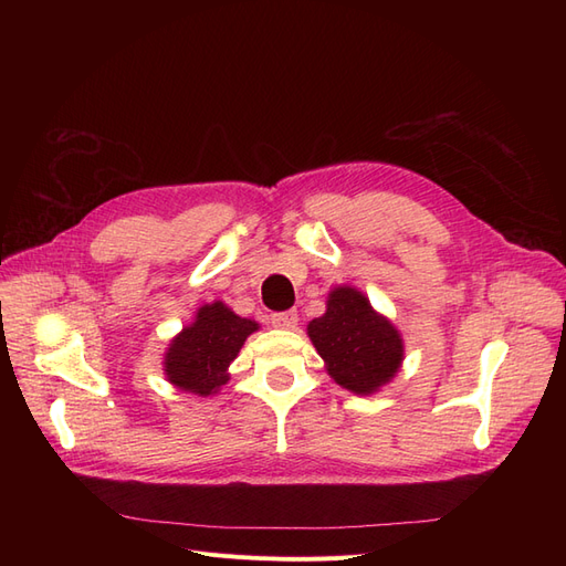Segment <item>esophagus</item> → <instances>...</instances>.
<instances>
[{"mask_svg":"<svg viewBox=\"0 0 566 566\" xmlns=\"http://www.w3.org/2000/svg\"><path fill=\"white\" fill-rule=\"evenodd\" d=\"M271 325H276V328H295L297 325V312H273L271 314Z\"/></svg>","mask_w":566,"mask_h":566,"instance_id":"obj_1","label":"esophagus"}]
</instances>
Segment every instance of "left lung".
Here are the masks:
<instances>
[{
    "instance_id": "obj_1",
    "label": "left lung",
    "mask_w": 566,
    "mask_h": 566,
    "mask_svg": "<svg viewBox=\"0 0 566 566\" xmlns=\"http://www.w3.org/2000/svg\"><path fill=\"white\" fill-rule=\"evenodd\" d=\"M310 337L331 378L356 394H370L399 370L403 345L394 325L373 312L354 287L331 293L328 310L310 323Z\"/></svg>"
}]
</instances>
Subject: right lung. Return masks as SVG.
I'll list each match as a JSON object with an SVG mask.
<instances>
[{
    "mask_svg": "<svg viewBox=\"0 0 566 566\" xmlns=\"http://www.w3.org/2000/svg\"><path fill=\"white\" fill-rule=\"evenodd\" d=\"M254 331V321L235 316L227 304H205L196 323L172 339L165 356L167 380L184 391L208 397L229 380V364Z\"/></svg>",
    "mask_w": 566,
    "mask_h": 566,
    "instance_id": "obj_1",
    "label": "right lung"
}]
</instances>
